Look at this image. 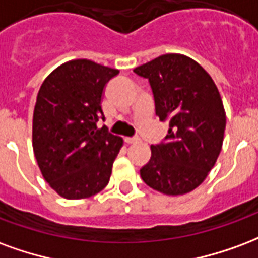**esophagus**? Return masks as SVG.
I'll list each match as a JSON object with an SVG mask.
<instances>
[{
	"label": "esophagus",
	"mask_w": 258,
	"mask_h": 258,
	"mask_svg": "<svg viewBox=\"0 0 258 258\" xmlns=\"http://www.w3.org/2000/svg\"><path fill=\"white\" fill-rule=\"evenodd\" d=\"M137 142H139L137 137H125V143H126V144H133V143Z\"/></svg>",
	"instance_id": "1"
}]
</instances>
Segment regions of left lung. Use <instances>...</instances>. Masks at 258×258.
Here are the masks:
<instances>
[{"mask_svg":"<svg viewBox=\"0 0 258 258\" xmlns=\"http://www.w3.org/2000/svg\"><path fill=\"white\" fill-rule=\"evenodd\" d=\"M151 86L155 114L169 122L168 135L151 146L140 176L148 187L183 195L202 184L219 158L225 111L212 77L195 60L168 53L133 70Z\"/></svg>","mask_w":258,"mask_h":258,"instance_id":"8db88e82","label":"left lung"}]
</instances>
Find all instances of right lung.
<instances>
[{
    "label": "right lung",
    "mask_w": 258,
    "mask_h": 258,
    "mask_svg": "<svg viewBox=\"0 0 258 258\" xmlns=\"http://www.w3.org/2000/svg\"><path fill=\"white\" fill-rule=\"evenodd\" d=\"M119 74L92 60L67 61L39 88L33 116V148L41 173L66 199L89 198L110 181L123 140L103 119L104 86Z\"/></svg>",
    "instance_id": "1"
}]
</instances>
